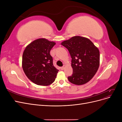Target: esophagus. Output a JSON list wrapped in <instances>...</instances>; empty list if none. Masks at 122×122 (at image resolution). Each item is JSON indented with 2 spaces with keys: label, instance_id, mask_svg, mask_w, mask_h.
I'll list each match as a JSON object with an SVG mask.
<instances>
[{
  "label": "esophagus",
  "instance_id": "esophagus-1",
  "mask_svg": "<svg viewBox=\"0 0 122 122\" xmlns=\"http://www.w3.org/2000/svg\"><path fill=\"white\" fill-rule=\"evenodd\" d=\"M65 69V67H61V70H64Z\"/></svg>",
  "mask_w": 122,
  "mask_h": 122
}]
</instances>
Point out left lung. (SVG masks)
Masks as SVG:
<instances>
[{
  "label": "left lung",
  "mask_w": 122,
  "mask_h": 122,
  "mask_svg": "<svg viewBox=\"0 0 122 122\" xmlns=\"http://www.w3.org/2000/svg\"><path fill=\"white\" fill-rule=\"evenodd\" d=\"M67 48L72 58L73 74L68 79L76 85L87 83L97 72L100 64V53L98 48L89 39L75 36L61 43Z\"/></svg>",
  "instance_id": "left-lung-1"
}]
</instances>
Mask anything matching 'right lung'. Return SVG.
Wrapping results in <instances>:
<instances>
[{"label":"right lung","instance_id":"1","mask_svg":"<svg viewBox=\"0 0 122 122\" xmlns=\"http://www.w3.org/2000/svg\"><path fill=\"white\" fill-rule=\"evenodd\" d=\"M55 43L46 39L34 41L25 48L22 68L27 78L40 86H49L55 80L58 71L53 64L51 49Z\"/></svg>","mask_w":122,"mask_h":122}]
</instances>
